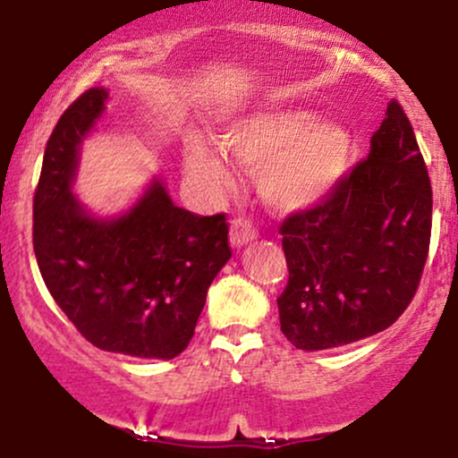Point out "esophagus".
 I'll return each mask as SVG.
<instances>
[{
	"instance_id": "1",
	"label": "esophagus",
	"mask_w": 458,
	"mask_h": 458,
	"mask_svg": "<svg viewBox=\"0 0 458 458\" xmlns=\"http://www.w3.org/2000/svg\"><path fill=\"white\" fill-rule=\"evenodd\" d=\"M229 238L233 246H244V244L253 242V240L257 238L255 225L250 223L249 218H244V216H235V218L231 220Z\"/></svg>"
}]
</instances>
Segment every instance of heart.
<instances>
[{
	"label": "heart",
	"mask_w": 458,
	"mask_h": 458,
	"mask_svg": "<svg viewBox=\"0 0 458 458\" xmlns=\"http://www.w3.org/2000/svg\"><path fill=\"white\" fill-rule=\"evenodd\" d=\"M225 151L259 169V192L279 212H301L320 203L351 164V136L337 123L318 121L305 107H266L223 133ZM186 164L209 188H225L223 156L203 140H190Z\"/></svg>",
	"instance_id": "heart-1"
}]
</instances>
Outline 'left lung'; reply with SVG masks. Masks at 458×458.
<instances>
[{
    "mask_svg": "<svg viewBox=\"0 0 458 458\" xmlns=\"http://www.w3.org/2000/svg\"><path fill=\"white\" fill-rule=\"evenodd\" d=\"M433 225V188L413 127L392 99L369 153L320 203L281 223L284 335L327 351L392 327L418 292Z\"/></svg>",
    "mask_w": 458,
    "mask_h": 458,
    "instance_id": "obj_1",
    "label": "left lung"
}]
</instances>
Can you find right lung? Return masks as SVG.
Masks as SVG:
<instances>
[{
	"instance_id": "obj_1",
	"label": "right lung",
	"mask_w": 458,
	"mask_h": 458,
	"mask_svg": "<svg viewBox=\"0 0 458 458\" xmlns=\"http://www.w3.org/2000/svg\"><path fill=\"white\" fill-rule=\"evenodd\" d=\"M90 89L64 110L34 192V255L49 294L92 346L142 359L186 351L214 276L231 257L225 214L177 208L153 182L130 212L101 220L71 192L77 151L106 107Z\"/></svg>"
}]
</instances>
